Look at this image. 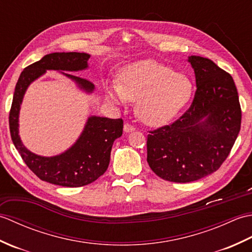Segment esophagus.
I'll use <instances>...</instances> for the list:
<instances>
[{
  "instance_id": "34e87169",
  "label": "esophagus",
  "mask_w": 252,
  "mask_h": 252,
  "mask_svg": "<svg viewBox=\"0 0 252 252\" xmlns=\"http://www.w3.org/2000/svg\"><path fill=\"white\" fill-rule=\"evenodd\" d=\"M123 130H125V132H126V133H130V132H133L135 130V127L133 126L131 123H129V122H126L125 123V126H123Z\"/></svg>"
}]
</instances>
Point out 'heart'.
Returning a JSON list of instances; mask_svg holds the SVG:
<instances>
[{"label":"heart","instance_id":"1","mask_svg":"<svg viewBox=\"0 0 252 252\" xmlns=\"http://www.w3.org/2000/svg\"><path fill=\"white\" fill-rule=\"evenodd\" d=\"M192 95V83L184 73L163 63L141 61L121 71L107 98L117 105L136 101L138 118L149 126H161L178 116Z\"/></svg>","mask_w":252,"mask_h":252}]
</instances>
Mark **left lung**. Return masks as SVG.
Here are the masks:
<instances>
[{
    "label": "left lung",
    "mask_w": 252,
    "mask_h": 252,
    "mask_svg": "<svg viewBox=\"0 0 252 252\" xmlns=\"http://www.w3.org/2000/svg\"><path fill=\"white\" fill-rule=\"evenodd\" d=\"M194 99L169 126L149 131L147 162L159 178L189 183L221 167L232 151L242 123V108L231 74L212 61L190 56Z\"/></svg>",
    "instance_id": "left-lung-1"
}]
</instances>
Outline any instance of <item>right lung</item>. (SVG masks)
Here are the masks:
<instances>
[{
	"mask_svg": "<svg viewBox=\"0 0 252 252\" xmlns=\"http://www.w3.org/2000/svg\"><path fill=\"white\" fill-rule=\"evenodd\" d=\"M89 54L85 53H52L39 62L24 69L16 84L9 111V131L12 141L21 158L32 172L42 181L51 184L80 187L91 184L103 175L108 168L110 152L115 140L122 135L123 120L101 117H90L81 136L72 147L54 157H41L32 154L20 141L18 135V115L24 94L29 84L46 70L78 71L88 67ZM65 73V72H63ZM79 87L92 92L93 83L89 80L65 73Z\"/></svg>",
	"mask_w": 252,
	"mask_h": 252,
	"instance_id": "add662e5",
	"label": "right lung"
}]
</instances>
